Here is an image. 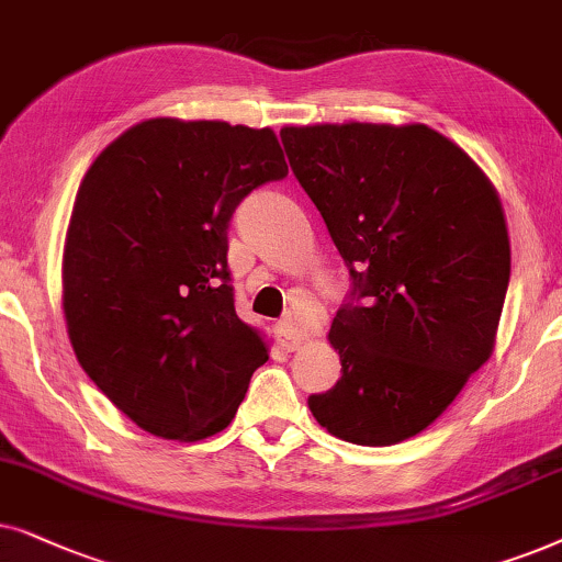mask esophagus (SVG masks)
<instances>
[{"label": "esophagus", "instance_id": "34e87169", "mask_svg": "<svg viewBox=\"0 0 562 562\" xmlns=\"http://www.w3.org/2000/svg\"><path fill=\"white\" fill-rule=\"evenodd\" d=\"M274 331H277V341H280V347H282V349L295 351V349L301 347V344H303V334L297 331L293 321H288V318H285V321H280V324L274 326Z\"/></svg>", "mask_w": 562, "mask_h": 562}]
</instances>
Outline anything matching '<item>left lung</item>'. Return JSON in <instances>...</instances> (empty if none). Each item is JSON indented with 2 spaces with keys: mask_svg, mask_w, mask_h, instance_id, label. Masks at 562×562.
<instances>
[{
  "mask_svg": "<svg viewBox=\"0 0 562 562\" xmlns=\"http://www.w3.org/2000/svg\"><path fill=\"white\" fill-rule=\"evenodd\" d=\"M364 305L336 313L341 380L311 395L328 434L387 447L445 414L493 355L512 246L496 187L424 123L280 131Z\"/></svg>",
  "mask_w": 562,
  "mask_h": 562,
  "instance_id": "8db88e82",
  "label": "left lung"
}]
</instances>
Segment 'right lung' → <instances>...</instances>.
<instances>
[{"mask_svg":"<svg viewBox=\"0 0 562 562\" xmlns=\"http://www.w3.org/2000/svg\"><path fill=\"white\" fill-rule=\"evenodd\" d=\"M285 175L272 128L151 117L81 179L64 244L66 331L89 380L154 437L226 429L269 359L265 334L236 316L228 221Z\"/></svg>","mask_w":562,"mask_h":562,"instance_id":"add662e5","label":"right lung"}]
</instances>
